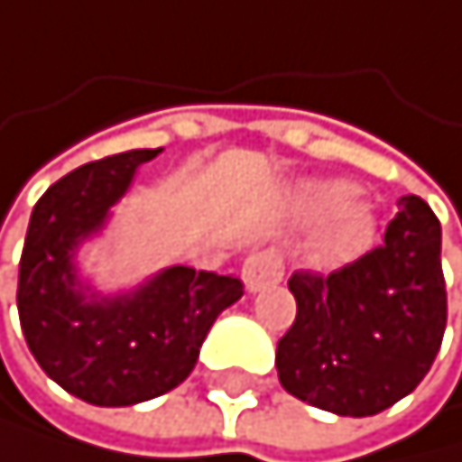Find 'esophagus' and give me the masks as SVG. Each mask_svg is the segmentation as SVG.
<instances>
[{"instance_id":"1","label":"esophagus","mask_w":462,"mask_h":462,"mask_svg":"<svg viewBox=\"0 0 462 462\" xmlns=\"http://www.w3.org/2000/svg\"><path fill=\"white\" fill-rule=\"evenodd\" d=\"M283 277V260L274 254V251H257L243 263V283L245 291H260L272 283H277Z\"/></svg>"}]
</instances>
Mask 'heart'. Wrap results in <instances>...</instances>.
Listing matches in <instances>:
<instances>
[{
	"mask_svg": "<svg viewBox=\"0 0 462 462\" xmlns=\"http://www.w3.org/2000/svg\"><path fill=\"white\" fill-rule=\"evenodd\" d=\"M291 211L303 219L318 217L307 243V257L318 266H338L362 257L379 231L373 205L336 179L303 181L291 196Z\"/></svg>",
	"mask_w": 462,
	"mask_h": 462,
	"instance_id": "b5f03b06",
	"label": "heart"
}]
</instances>
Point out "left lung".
Segmentation results:
<instances>
[{"label": "left lung", "instance_id": "left-lung-1", "mask_svg": "<svg viewBox=\"0 0 462 462\" xmlns=\"http://www.w3.org/2000/svg\"><path fill=\"white\" fill-rule=\"evenodd\" d=\"M439 219L402 196L384 243L327 277L298 272L295 324L277 341L283 388L338 417H373L431 370L446 332Z\"/></svg>", "mask_w": 462, "mask_h": 462}]
</instances>
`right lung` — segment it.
<instances>
[{
    "label": "right lung",
    "mask_w": 462,
    "mask_h": 462,
    "mask_svg": "<svg viewBox=\"0 0 462 462\" xmlns=\"http://www.w3.org/2000/svg\"><path fill=\"white\" fill-rule=\"evenodd\" d=\"M162 150H130L71 171L33 205L19 260V324L28 350L71 396L124 408L179 388L222 310L243 298L234 274L167 266L138 286L100 291L80 251L115 217L138 167Z\"/></svg>",
    "instance_id": "add662e5"
}]
</instances>
